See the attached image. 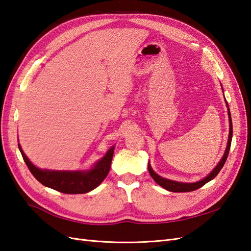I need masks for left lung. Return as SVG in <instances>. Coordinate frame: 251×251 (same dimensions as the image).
<instances>
[{
    "label": "left lung",
    "mask_w": 251,
    "mask_h": 251,
    "mask_svg": "<svg viewBox=\"0 0 251 251\" xmlns=\"http://www.w3.org/2000/svg\"><path fill=\"white\" fill-rule=\"evenodd\" d=\"M227 107H228V115H229V126H230V130H229V138H228V144H227V148H226L225 153L222 157L221 162L217 164V166L214 168L212 172L207 175L204 179L200 180L198 182H195V183H182V182H176V181H173V180H168V179H165L162 178L161 176L156 175L153 169H152L151 165L148 164V170H149V174L152 176V179H153L158 185L162 186L163 188L167 189L169 192H174V193H185V192H193V191H196V189L200 188L201 186H203L205 183H207L209 181L213 180L215 176L218 175V173L221 172L223 166L225 165L226 161H227V157L229 154V150H230V147H231V140H232V120H231V114H230V109L228 106V103H227Z\"/></svg>",
    "instance_id": "obj_1"
}]
</instances>
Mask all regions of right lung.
I'll use <instances>...</instances> for the list:
<instances>
[{
  "instance_id": "1",
  "label": "right lung",
  "mask_w": 251,
  "mask_h": 251,
  "mask_svg": "<svg viewBox=\"0 0 251 251\" xmlns=\"http://www.w3.org/2000/svg\"><path fill=\"white\" fill-rule=\"evenodd\" d=\"M24 162L27 165L29 172L42 185L50 187L64 194H85L99 186L111 169L114 148H109L106 154L94 167L86 172H59V170L40 169L32 164L24 154L20 144L18 145Z\"/></svg>"
}]
</instances>
